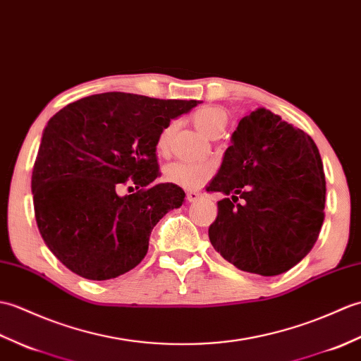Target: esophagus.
I'll list each match as a JSON object with an SVG mask.
<instances>
[{
	"label": "esophagus",
	"instance_id": "34e87169",
	"mask_svg": "<svg viewBox=\"0 0 361 361\" xmlns=\"http://www.w3.org/2000/svg\"><path fill=\"white\" fill-rule=\"evenodd\" d=\"M199 197H201V193H197V191H188V193H187V201L188 202H196Z\"/></svg>",
	"mask_w": 361,
	"mask_h": 361
}]
</instances>
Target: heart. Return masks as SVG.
<instances>
[{
  "label": "heart",
  "instance_id": "b5f03b06",
  "mask_svg": "<svg viewBox=\"0 0 361 361\" xmlns=\"http://www.w3.org/2000/svg\"><path fill=\"white\" fill-rule=\"evenodd\" d=\"M193 122L196 128L207 137L216 139L226 130L227 114L221 108L204 106L199 108L193 114ZM176 130V122H170L160 131L157 137L159 151H166L170 147L173 134ZM213 166L210 164H193V162H174L166 166L165 179L185 190H197L213 176Z\"/></svg>",
  "mask_w": 361,
  "mask_h": 361
}]
</instances>
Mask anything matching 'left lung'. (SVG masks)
Returning a JSON list of instances; mask_svg holds the SVG:
<instances>
[{"instance_id": "1", "label": "left lung", "mask_w": 361, "mask_h": 361, "mask_svg": "<svg viewBox=\"0 0 361 361\" xmlns=\"http://www.w3.org/2000/svg\"><path fill=\"white\" fill-rule=\"evenodd\" d=\"M207 191L226 195L208 238L239 270L284 274L317 243L326 202L322 156L307 133L266 108L239 120Z\"/></svg>"}]
</instances>
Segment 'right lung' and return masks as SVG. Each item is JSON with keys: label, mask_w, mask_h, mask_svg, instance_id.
Here are the masks:
<instances>
[{"label": "right lung", "mask_w": 361, "mask_h": 361, "mask_svg": "<svg viewBox=\"0 0 361 361\" xmlns=\"http://www.w3.org/2000/svg\"><path fill=\"white\" fill-rule=\"evenodd\" d=\"M197 103L105 92L69 103L47 122L32 195L39 235L63 266L105 281L145 258L151 230L185 197L174 183H153L157 137ZM133 185L135 194L118 195Z\"/></svg>", "instance_id": "add662e5"}]
</instances>
